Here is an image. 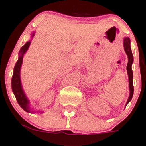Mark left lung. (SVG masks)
I'll use <instances>...</instances> for the list:
<instances>
[{
    "instance_id": "1",
    "label": "left lung",
    "mask_w": 146,
    "mask_h": 146,
    "mask_svg": "<svg viewBox=\"0 0 146 146\" xmlns=\"http://www.w3.org/2000/svg\"><path fill=\"white\" fill-rule=\"evenodd\" d=\"M123 46H124V50L126 54H127L128 58H129V61H128L127 66H126V70L128 72V76H129V90H130V95L128 99L127 102H126V105L131 100L132 98H133V71H132L131 65L133 62V56L132 54L131 49L130 46V39L129 38L126 37L124 38L123 40Z\"/></svg>"
}]
</instances>
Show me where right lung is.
<instances>
[{"mask_svg": "<svg viewBox=\"0 0 146 146\" xmlns=\"http://www.w3.org/2000/svg\"><path fill=\"white\" fill-rule=\"evenodd\" d=\"M33 35L34 34L32 35V36H33ZM29 44H30V42H27L20 48V52H19L20 56H19L15 66L14 71H13V77H12V90H13V93H14L16 100H17V102L20 104V107L27 112L30 111V109L29 107V101L26 98L25 95L23 90V88H22L21 82H20V70L22 63H23V55L27 51Z\"/></svg>", "mask_w": 146, "mask_h": 146, "instance_id": "add662e5", "label": "right lung"}]
</instances>
